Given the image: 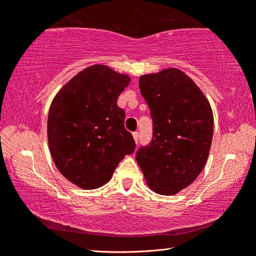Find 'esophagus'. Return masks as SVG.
<instances>
[{"label": "esophagus", "instance_id": "esophagus-1", "mask_svg": "<svg viewBox=\"0 0 256 256\" xmlns=\"http://www.w3.org/2000/svg\"><path fill=\"white\" fill-rule=\"evenodd\" d=\"M132 136H133L134 141H136V144H138V132H134Z\"/></svg>", "mask_w": 256, "mask_h": 256}]
</instances>
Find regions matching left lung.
I'll use <instances>...</instances> for the list:
<instances>
[{
    "label": "left lung",
    "instance_id": "obj_1",
    "mask_svg": "<svg viewBox=\"0 0 256 256\" xmlns=\"http://www.w3.org/2000/svg\"><path fill=\"white\" fill-rule=\"evenodd\" d=\"M150 108L154 138L136 159L146 185L160 196H174L196 180L210 152L214 114L204 94L176 68L138 79Z\"/></svg>",
    "mask_w": 256,
    "mask_h": 256
}]
</instances>
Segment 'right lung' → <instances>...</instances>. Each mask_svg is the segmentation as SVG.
<instances>
[{
    "instance_id": "add662e5",
    "label": "right lung",
    "mask_w": 256,
    "mask_h": 256,
    "mask_svg": "<svg viewBox=\"0 0 256 256\" xmlns=\"http://www.w3.org/2000/svg\"><path fill=\"white\" fill-rule=\"evenodd\" d=\"M131 78L94 64L55 94L47 118V138L56 168L72 184L94 190L110 180L136 144L124 128L118 98Z\"/></svg>"
}]
</instances>
